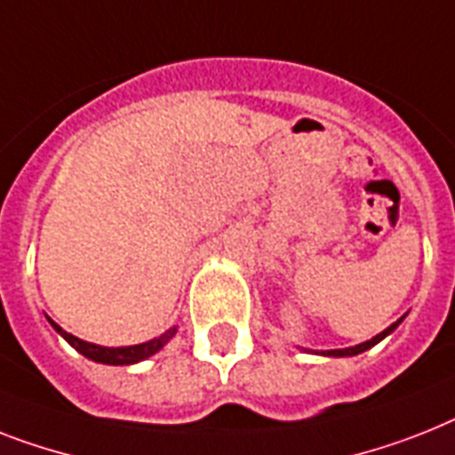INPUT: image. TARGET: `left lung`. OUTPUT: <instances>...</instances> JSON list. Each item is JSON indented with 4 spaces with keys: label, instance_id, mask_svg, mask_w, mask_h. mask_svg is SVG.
<instances>
[{
    "label": "left lung",
    "instance_id": "1",
    "mask_svg": "<svg viewBox=\"0 0 455 455\" xmlns=\"http://www.w3.org/2000/svg\"><path fill=\"white\" fill-rule=\"evenodd\" d=\"M402 323V317L400 320H397V323H393L390 324V327H387V330H383L381 334H376L374 339H371V341H364V343H360V346H355V348H343V350H327V353H323V355H357V353H364V350H369L371 348V346H376V343L381 341V339H386L387 334H390V331H395V327H397V324Z\"/></svg>",
    "mask_w": 455,
    "mask_h": 455
}]
</instances>
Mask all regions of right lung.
<instances>
[{"instance_id": "1", "label": "right lung", "mask_w": 455, "mask_h": 455, "mask_svg": "<svg viewBox=\"0 0 455 455\" xmlns=\"http://www.w3.org/2000/svg\"><path fill=\"white\" fill-rule=\"evenodd\" d=\"M51 320V317H48ZM51 324L55 327V331L65 339V341L72 346V348H76L81 353V355H86L88 360H95V362H102V364H135V362L140 360H147V357H151L154 353H158V350L164 348L165 343L175 336L177 327H170L165 334H161L158 339H151V341L147 343H140V346H125V348H105V346H95V343H88V341H81V339H76V336L68 334V331L62 330V327H58V324L51 320Z\"/></svg>"}]
</instances>
